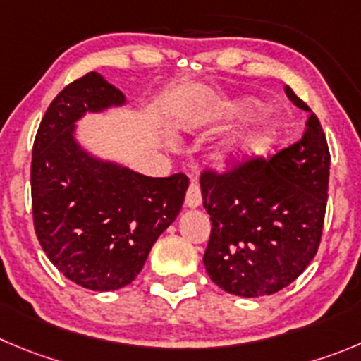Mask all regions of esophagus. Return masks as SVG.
<instances>
[{
    "mask_svg": "<svg viewBox=\"0 0 361 361\" xmlns=\"http://www.w3.org/2000/svg\"><path fill=\"white\" fill-rule=\"evenodd\" d=\"M185 204L187 208H197L201 204V190L200 185L190 183L187 188V196H185Z\"/></svg>",
    "mask_w": 361,
    "mask_h": 361,
    "instance_id": "1",
    "label": "esophagus"
}]
</instances>
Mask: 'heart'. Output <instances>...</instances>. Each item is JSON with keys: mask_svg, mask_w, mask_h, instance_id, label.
I'll list each match as a JSON object with an SVG mask.
<instances>
[{"mask_svg": "<svg viewBox=\"0 0 361 361\" xmlns=\"http://www.w3.org/2000/svg\"><path fill=\"white\" fill-rule=\"evenodd\" d=\"M260 103L251 97L226 101L219 104L204 116L207 121H231L240 119L247 114L258 110ZM278 124L269 117H258L242 130L230 133L215 146L214 157L224 169H240L257 161L271 151L278 139Z\"/></svg>", "mask_w": 361, "mask_h": 361, "instance_id": "obj_1", "label": "heart"}]
</instances>
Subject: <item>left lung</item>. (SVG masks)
Returning a JSON list of instances; mask_svg holds the SVG:
<instances>
[{
  "label": "left lung",
  "mask_w": 361,
  "mask_h": 361,
  "mask_svg": "<svg viewBox=\"0 0 361 361\" xmlns=\"http://www.w3.org/2000/svg\"><path fill=\"white\" fill-rule=\"evenodd\" d=\"M295 106L310 110L287 87ZM329 149L312 114L299 142L269 161L201 176L212 233L203 264L212 281L240 298L290 285L317 255L329 181Z\"/></svg>",
  "instance_id": "obj_1"
}]
</instances>
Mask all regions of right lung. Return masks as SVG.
Segmentation results:
<instances>
[{"instance_id": "right-lung-1", "label": "right lung", "mask_w": 361, "mask_h": 361, "mask_svg": "<svg viewBox=\"0 0 361 361\" xmlns=\"http://www.w3.org/2000/svg\"><path fill=\"white\" fill-rule=\"evenodd\" d=\"M126 104L96 71L69 83L40 121L33 142L32 208L46 257L83 288L110 292L142 271L157 238L181 210L188 178H151L87 151L78 121Z\"/></svg>"}]
</instances>
